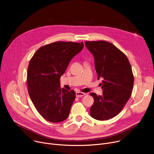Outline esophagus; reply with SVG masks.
Returning a JSON list of instances; mask_svg holds the SVG:
<instances>
[{"instance_id": "34e87169", "label": "esophagus", "mask_w": 154, "mask_h": 154, "mask_svg": "<svg viewBox=\"0 0 154 154\" xmlns=\"http://www.w3.org/2000/svg\"><path fill=\"white\" fill-rule=\"evenodd\" d=\"M85 95V93H82V92H76V93H75V96L77 97H80Z\"/></svg>"}]
</instances>
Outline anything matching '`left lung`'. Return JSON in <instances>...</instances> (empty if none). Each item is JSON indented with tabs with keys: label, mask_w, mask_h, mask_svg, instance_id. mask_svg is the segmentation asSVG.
<instances>
[{
	"label": "left lung",
	"mask_w": 154,
	"mask_h": 154,
	"mask_svg": "<svg viewBox=\"0 0 154 154\" xmlns=\"http://www.w3.org/2000/svg\"><path fill=\"white\" fill-rule=\"evenodd\" d=\"M86 48L93 55L97 79H103V94L91 93L94 102L90 115L105 121L119 114L130 97L134 78L130 62L113 44L105 41H85Z\"/></svg>",
	"instance_id": "8db88e82"
}]
</instances>
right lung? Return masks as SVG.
I'll return each instance as SVG.
<instances>
[{"label":"right lung","mask_w":154,"mask_h":154,"mask_svg":"<svg viewBox=\"0 0 154 154\" xmlns=\"http://www.w3.org/2000/svg\"><path fill=\"white\" fill-rule=\"evenodd\" d=\"M83 46V42H55L40 48L30 61L29 94L37 111L48 121L59 122L68 117L75 93L61 89L60 79Z\"/></svg>","instance_id":"add662e5"}]
</instances>
